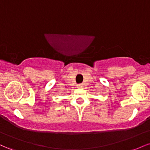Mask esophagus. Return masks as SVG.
Masks as SVG:
<instances>
[{
    "mask_svg": "<svg viewBox=\"0 0 150 150\" xmlns=\"http://www.w3.org/2000/svg\"><path fill=\"white\" fill-rule=\"evenodd\" d=\"M77 88H83V85L82 84H79V85H77Z\"/></svg>",
    "mask_w": 150,
    "mask_h": 150,
    "instance_id": "34e87169",
    "label": "esophagus"
}]
</instances>
